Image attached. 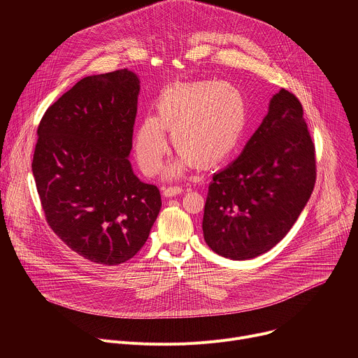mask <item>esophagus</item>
<instances>
[{
    "label": "esophagus",
    "instance_id": "obj_1",
    "mask_svg": "<svg viewBox=\"0 0 358 358\" xmlns=\"http://www.w3.org/2000/svg\"><path fill=\"white\" fill-rule=\"evenodd\" d=\"M181 192H182L181 187H169V188H164L163 195L164 196H176V195H178Z\"/></svg>",
    "mask_w": 358,
    "mask_h": 358
}]
</instances>
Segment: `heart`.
<instances>
[{
	"label": "heart",
	"instance_id": "obj_1",
	"mask_svg": "<svg viewBox=\"0 0 358 358\" xmlns=\"http://www.w3.org/2000/svg\"><path fill=\"white\" fill-rule=\"evenodd\" d=\"M156 116H147L134 134V151L140 169L155 176L169 150L164 130L171 131L180 151L167 170L169 178H180L196 163L217 167L238 150L248 123L242 92L231 83L211 80L181 83L166 89L156 103Z\"/></svg>",
	"mask_w": 358,
	"mask_h": 358
}]
</instances>
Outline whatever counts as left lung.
Masks as SVG:
<instances>
[{
  "label": "left lung",
  "mask_w": 358,
  "mask_h": 358,
  "mask_svg": "<svg viewBox=\"0 0 358 358\" xmlns=\"http://www.w3.org/2000/svg\"><path fill=\"white\" fill-rule=\"evenodd\" d=\"M316 182L315 144L299 99L280 89L238 159L214 174L202 232L224 258L246 261L279 243Z\"/></svg>",
  "instance_id": "left-lung-1"
}]
</instances>
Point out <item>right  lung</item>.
Listing matches in <instances>:
<instances>
[{"mask_svg": "<svg viewBox=\"0 0 358 358\" xmlns=\"http://www.w3.org/2000/svg\"><path fill=\"white\" fill-rule=\"evenodd\" d=\"M140 93L127 69L80 79L45 112L32 174L46 221L85 259L119 265L141 249L162 208L129 160Z\"/></svg>", "mask_w": 358, "mask_h": 358, "instance_id": "obj_1", "label": "right lung"}]
</instances>
